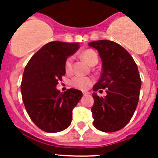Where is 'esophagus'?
<instances>
[{
  "label": "esophagus",
  "mask_w": 158,
  "mask_h": 158,
  "mask_svg": "<svg viewBox=\"0 0 158 158\" xmlns=\"http://www.w3.org/2000/svg\"><path fill=\"white\" fill-rule=\"evenodd\" d=\"M88 94H89V92H86V91L83 92V95H84V96H86V95H88Z\"/></svg>",
  "instance_id": "1"
}]
</instances>
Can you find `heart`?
<instances>
[{
    "instance_id": "1",
    "label": "heart",
    "mask_w": 158,
    "mask_h": 158,
    "mask_svg": "<svg viewBox=\"0 0 158 158\" xmlns=\"http://www.w3.org/2000/svg\"><path fill=\"white\" fill-rule=\"evenodd\" d=\"M81 57L90 65L96 64L98 61V56L94 51L91 49L84 51L81 53ZM64 71L66 74H71L73 71V57H68L64 62ZM93 84V79L89 77L75 76L71 79L70 85L75 89L85 90Z\"/></svg>"
}]
</instances>
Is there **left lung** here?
<instances>
[{"instance_id":"left-lung-1","label":"left lung","mask_w":158,"mask_h":158,"mask_svg":"<svg viewBox=\"0 0 158 158\" xmlns=\"http://www.w3.org/2000/svg\"><path fill=\"white\" fill-rule=\"evenodd\" d=\"M89 45L98 50L102 61L101 77L93 89L106 93L104 98L93 94L94 125L102 132H115L127 125L137 107L141 88L137 64L115 42L99 40Z\"/></svg>"}]
</instances>
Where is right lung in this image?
<instances>
[{
    "mask_svg": "<svg viewBox=\"0 0 158 158\" xmlns=\"http://www.w3.org/2000/svg\"><path fill=\"white\" fill-rule=\"evenodd\" d=\"M79 48L78 43H48L31 57L24 69L21 82L23 104L33 122L45 132L69 127L72 110L83 97L77 89L60 93L56 89L65 74L64 62Z\"/></svg>",
    "mask_w": 158,
    "mask_h": 158,
    "instance_id": "obj_1",
    "label": "right lung"
}]
</instances>
